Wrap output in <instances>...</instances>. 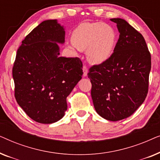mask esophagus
<instances>
[{
    "mask_svg": "<svg viewBox=\"0 0 160 160\" xmlns=\"http://www.w3.org/2000/svg\"><path fill=\"white\" fill-rule=\"evenodd\" d=\"M87 72H88V69H87V67L86 65H84L83 66V76H87Z\"/></svg>",
    "mask_w": 160,
    "mask_h": 160,
    "instance_id": "1",
    "label": "esophagus"
}]
</instances>
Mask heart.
<instances>
[{"mask_svg":"<svg viewBox=\"0 0 160 160\" xmlns=\"http://www.w3.org/2000/svg\"><path fill=\"white\" fill-rule=\"evenodd\" d=\"M70 47L85 51L87 58L92 64H101L108 60L117 43V33L111 25L102 22L82 23L73 30Z\"/></svg>","mask_w":160,"mask_h":160,"instance_id":"obj_1","label":"heart"}]
</instances>
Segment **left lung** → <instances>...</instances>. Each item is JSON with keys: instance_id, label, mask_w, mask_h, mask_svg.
<instances>
[{"instance_id": "8db88e82", "label": "left lung", "mask_w": 160, "mask_h": 160, "mask_svg": "<svg viewBox=\"0 0 160 160\" xmlns=\"http://www.w3.org/2000/svg\"><path fill=\"white\" fill-rule=\"evenodd\" d=\"M117 23L119 38L110 58L89 69L91 96L96 112L109 121L132 114L147 96L151 54L143 36L128 22Z\"/></svg>"}]
</instances>
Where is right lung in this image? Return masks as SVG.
<instances>
[{
    "instance_id": "right-lung-1",
    "label": "right lung",
    "mask_w": 160,
    "mask_h": 160,
    "mask_svg": "<svg viewBox=\"0 0 160 160\" xmlns=\"http://www.w3.org/2000/svg\"><path fill=\"white\" fill-rule=\"evenodd\" d=\"M65 30L57 19L35 28L17 49L12 69L14 96L28 117L41 124L62 119L66 98L83 75L78 58L60 57Z\"/></svg>"
}]
</instances>
